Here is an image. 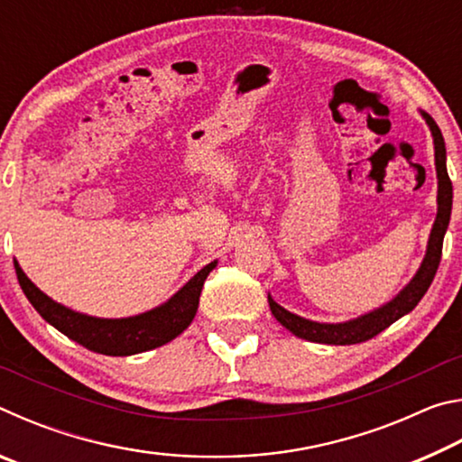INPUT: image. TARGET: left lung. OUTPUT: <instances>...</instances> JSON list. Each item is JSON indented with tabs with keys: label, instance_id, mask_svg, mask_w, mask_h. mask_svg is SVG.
I'll return each mask as SVG.
<instances>
[{
	"label": "left lung",
	"instance_id": "1",
	"mask_svg": "<svg viewBox=\"0 0 462 462\" xmlns=\"http://www.w3.org/2000/svg\"><path fill=\"white\" fill-rule=\"evenodd\" d=\"M421 116L426 118L434 136V156H436V173H438V214H436L432 234H430L426 259L421 263L420 271L416 273V277L410 281V285L405 287L393 301H389L387 306H383L379 310L371 311V314L350 319V322H344V324H318V322H311V319L300 318L291 314V311H287L285 308H281L279 303L273 301L269 295V306H271L273 316H275L279 319V324H283L289 332H293L297 338L319 342V344L365 342L373 338V336H377L379 332H383L385 328L393 324L395 319H400L402 316H405L408 311L416 308L421 297H424V293L428 291V287L432 285L438 264H440L444 234H447L448 222H450L452 183L447 171V148H444L442 132L426 112H421Z\"/></svg>",
	"mask_w": 462,
	"mask_h": 462
}]
</instances>
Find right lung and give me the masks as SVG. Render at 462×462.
<instances>
[{
	"label": "right lung",
	"instance_id": "obj_1",
	"mask_svg": "<svg viewBox=\"0 0 462 462\" xmlns=\"http://www.w3.org/2000/svg\"><path fill=\"white\" fill-rule=\"evenodd\" d=\"M14 267L22 291H24L38 314L51 326L69 336L71 340L79 342L81 346L93 350V353L107 356H128L162 346V344L177 338L191 324L199 306L203 281L209 275V271L216 267V261L206 264L198 275L189 279V283L181 291H177L161 308L122 319H101L77 314V311L60 306V303L52 301L49 295H44L26 277V273L20 269V264L15 261Z\"/></svg>",
	"mask_w": 462,
	"mask_h": 462
}]
</instances>
